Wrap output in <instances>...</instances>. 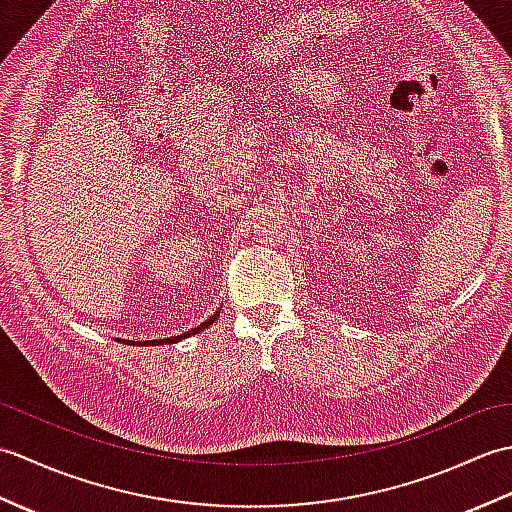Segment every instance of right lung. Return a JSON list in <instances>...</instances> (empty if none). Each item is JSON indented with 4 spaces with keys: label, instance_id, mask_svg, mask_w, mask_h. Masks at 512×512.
Segmentation results:
<instances>
[{
    "label": "right lung",
    "instance_id": "1",
    "mask_svg": "<svg viewBox=\"0 0 512 512\" xmlns=\"http://www.w3.org/2000/svg\"><path fill=\"white\" fill-rule=\"evenodd\" d=\"M217 317H220V312H215L213 314V317H209V319H206L202 325H198V328H193V330H189L187 334H180V336H171V339H160V341H145V345H154V343H158V345H162V343H176V341H180V339H184V336H189V334H195V332H202L204 328H209V325L217 319Z\"/></svg>",
    "mask_w": 512,
    "mask_h": 512
}]
</instances>
